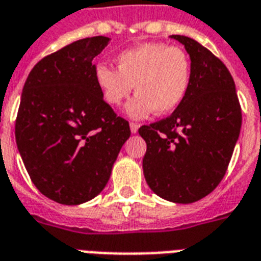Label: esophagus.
Wrapping results in <instances>:
<instances>
[{"label": "esophagus", "instance_id": "34e87169", "mask_svg": "<svg viewBox=\"0 0 261 261\" xmlns=\"http://www.w3.org/2000/svg\"><path fill=\"white\" fill-rule=\"evenodd\" d=\"M138 128H140V125L137 124V123H130V130L133 134H136L137 131H138Z\"/></svg>", "mask_w": 261, "mask_h": 261}]
</instances>
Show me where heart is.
Returning <instances> with one entry per match:
<instances>
[{
  "label": "heart",
  "mask_w": 261,
  "mask_h": 261,
  "mask_svg": "<svg viewBox=\"0 0 261 261\" xmlns=\"http://www.w3.org/2000/svg\"><path fill=\"white\" fill-rule=\"evenodd\" d=\"M117 68L97 64L93 76L103 100L120 106L136 85L137 95L125 113L133 119L172 113L180 106L192 81V63L180 47L164 43H142L117 56Z\"/></svg>",
  "instance_id": "heart-1"
}]
</instances>
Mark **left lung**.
Returning <instances> with one entry per match:
<instances>
[{
    "label": "left lung",
    "instance_id": "8db88e82",
    "mask_svg": "<svg viewBox=\"0 0 261 261\" xmlns=\"http://www.w3.org/2000/svg\"><path fill=\"white\" fill-rule=\"evenodd\" d=\"M190 56L192 81L169 117L140 127L147 142L142 169L165 200L189 204L213 192L228 169L242 125L235 82L225 64L187 36L172 35Z\"/></svg>",
    "mask_w": 261,
    "mask_h": 261
}]
</instances>
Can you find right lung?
Returning a JSON list of instances; mask_svg holds the SVG:
<instances>
[{
	"label": "right lung",
	"mask_w": 261,
	"mask_h": 261,
	"mask_svg": "<svg viewBox=\"0 0 261 261\" xmlns=\"http://www.w3.org/2000/svg\"><path fill=\"white\" fill-rule=\"evenodd\" d=\"M109 42L86 37L44 57L22 91L16 145L37 190L60 204L78 205L102 192L131 134L93 76L92 61Z\"/></svg>",
	"instance_id": "right-lung-1"
}]
</instances>
